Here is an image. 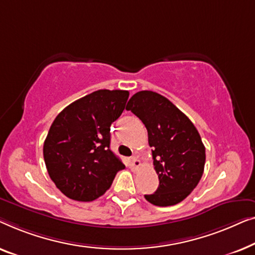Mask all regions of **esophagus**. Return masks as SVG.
<instances>
[{"mask_svg":"<svg viewBox=\"0 0 255 255\" xmlns=\"http://www.w3.org/2000/svg\"><path fill=\"white\" fill-rule=\"evenodd\" d=\"M139 166H141V162H139V160L136 158V157H131V159H130V168H131V171H134V172L138 171Z\"/></svg>","mask_w":255,"mask_h":255,"instance_id":"esophagus-1","label":"esophagus"}]
</instances>
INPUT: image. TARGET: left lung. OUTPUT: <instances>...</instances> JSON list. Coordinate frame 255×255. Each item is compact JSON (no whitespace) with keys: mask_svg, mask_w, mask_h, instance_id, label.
I'll list each match as a JSON object with an SVG mask.
<instances>
[{"mask_svg":"<svg viewBox=\"0 0 255 255\" xmlns=\"http://www.w3.org/2000/svg\"><path fill=\"white\" fill-rule=\"evenodd\" d=\"M144 124L159 186L146 201L174 206L191 194L203 174L206 148L198 129L177 106L153 91H139L126 106Z\"/></svg>","mask_w":255,"mask_h":255,"instance_id":"left-lung-1","label":"left lung"}]
</instances>
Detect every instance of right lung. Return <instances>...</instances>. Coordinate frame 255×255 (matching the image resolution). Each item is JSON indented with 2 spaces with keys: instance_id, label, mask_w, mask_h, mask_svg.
<instances>
[{
  "instance_id": "right-lung-1",
  "label": "right lung",
  "mask_w": 255,
  "mask_h": 255,
  "mask_svg": "<svg viewBox=\"0 0 255 255\" xmlns=\"http://www.w3.org/2000/svg\"><path fill=\"white\" fill-rule=\"evenodd\" d=\"M129 92L98 90L68 105L44 142L48 174L67 198L88 202L111 187L125 165L110 149L111 125L121 116Z\"/></svg>"
}]
</instances>
